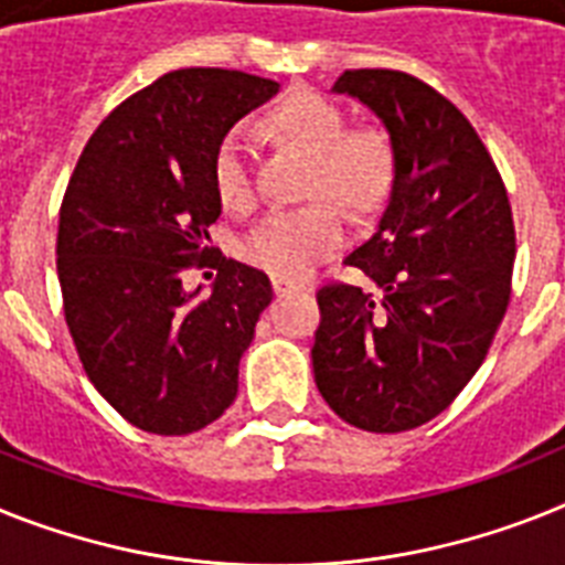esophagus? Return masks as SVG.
I'll list each match as a JSON object with an SVG mask.
<instances>
[{"label":"esophagus","mask_w":565,"mask_h":565,"mask_svg":"<svg viewBox=\"0 0 565 565\" xmlns=\"http://www.w3.org/2000/svg\"><path fill=\"white\" fill-rule=\"evenodd\" d=\"M273 290H275V296H290V292H305L307 287H301V284L281 281V278H275V281H273Z\"/></svg>","instance_id":"obj_1"}]
</instances>
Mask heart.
<instances>
[{
    "instance_id": "obj_1",
    "label": "heart",
    "mask_w": 565,
    "mask_h": 565,
    "mask_svg": "<svg viewBox=\"0 0 565 565\" xmlns=\"http://www.w3.org/2000/svg\"><path fill=\"white\" fill-rule=\"evenodd\" d=\"M273 129L312 158L310 194L333 198L344 210L364 215L385 201L396 174L391 137L382 129H350L344 108L310 88L290 92L269 111ZM215 192L226 210H246L253 203L249 149L241 131L217 143ZM348 238L344 215L333 203L319 201L301 210L273 212L241 244L253 267L281 281H305L312 269L333 258Z\"/></svg>"
}]
</instances>
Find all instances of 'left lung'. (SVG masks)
Here are the masks:
<instances>
[{"mask_svg": "<svg viewBox=\"0 0 565 565\" xmlns=\"http://www.w3.org/2000/svg\"><path fill=\"white\" fill-rule=\"evenodd\" d=\"M333 92L385 122L396 174L376 232L344 258L376 292L321 287L312 373L341 419L399 434L443 414L480 371L511 298V203L466 114L428 83L359 68Z\"/></svg>", "mask_w": 565, "mask_h": 565, "instance_id": "left-lung-1", "label": "left lung"}]
</instances>
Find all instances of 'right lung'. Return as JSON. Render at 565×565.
<instances>
[{
	"instance_id": "add662e5",
	"label": "right lung",
	"mask_w": 565,
	"mask_h": 565,
	"mask_svg": "<svg viewBox=\"0 0 565 565\" xmlns=\"http://www.w3.org/2000/svg\"><path fill=\"white\" fill-rule=\"evenodd\" d=\"M278 94L244 71L180 68L99 122L65 189L56 275L71 339L99 396L135 428H206L238 393V362L273 301L269 278L210 249L217 143ZM215 263L210 297L182 273Z\"/></svg>"
}]
</instances>
